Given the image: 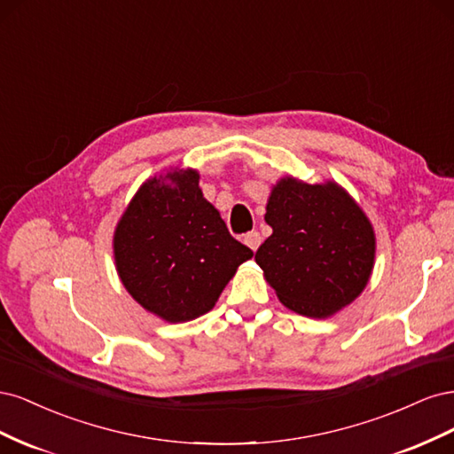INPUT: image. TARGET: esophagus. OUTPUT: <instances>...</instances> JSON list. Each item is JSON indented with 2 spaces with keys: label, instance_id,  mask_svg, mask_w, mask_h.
I'll return each mask as SVG.
<instances>
[{
  "label": "esophagus",
  "instance_id": "34e87169",
  "mask_svg": "<svg viewBox=\"0 0 454 454\" xmlns=\"http://www.w3.org/2000/svg\"><path fill=\"white\" fill-rule=\"evenodd\" d=\"M244 244L246 246H248V248L250 250H257L259 248V244H261V235H259V232L257 231H252V232H246V235H244Z\"/></svg>",
  "mask_w": 454,
  "mask_h": 454
}]
</instances>
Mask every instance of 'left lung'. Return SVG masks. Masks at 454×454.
I'll return each mask as SVG.
<instances>
[{"instance_id":"left-lung-1","label":"left lung","mask_w":454,"mask_h":454,"mask_svg":"<svg viewBox=\"0 0 454 454\" xmlns=\"http://www.w3.org/2000/svg\"><path fill=\"white\" fill-rule=\"evenodd\" d=\"M265 222L272 235L255 261L284 307L327 318L364 292L375 263V232L340 185L282 177L270 191Z\"/></svg>"}]
</instances>
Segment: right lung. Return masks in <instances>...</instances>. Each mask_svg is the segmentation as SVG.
Returning <instances> with one entry per match:
<instances>
[{"label": "right lung", "instance_id": "right-lung-1", "mask_svg": "<svg viewBox=\"0 0 454 454\" xmlns=\"http://www.w3.org/2000/svg\"><path fill=\"white\" fill-rule=\"evenodd\" d=\"M114 254L127 292L172 324L212 310L239 265L254 255L231 237L191 168L155 176L138 189L117 223Z\"/></svg>", "mask_w": 454, "mask_h": 454}]
</instances>
